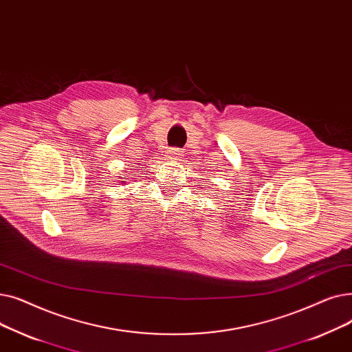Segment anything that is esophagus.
Returning <instances> with one entry per match:
<instances>
[{"label": "esophagus", "instance_id": "obj_1", "mask_svg": "<svg viewBox=\"0 0 352 352\" xmlns=\"http://www.w3.org/2000/svg\"><path fill=\"white\" fill-rule=\"evenodd\" d=\"M166 157L169 159V160H179V159L182 157V150H180V148H177V147L170 148L169 152H167Z\"/></svg>", "mask_w": 352, "mask_h": 352}]
</instances>
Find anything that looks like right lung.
Here are the masks:
<instances>
[{
  "mask_svg": "<svg viewBox=\"0 0 352 352\" xmlns=\"http://www.w3.org/2000/svg\"><path fill=\"white\" fill-rule=\"evenodd\" d=\"M124 179H126V177H124ZM122 182H123V180H122Z\"/></svg>",
  "mask_w": 352,
  "mask_h": 352,
  "instance_id": "obj_1",
  "label": "right lung"
}]
</instances>
